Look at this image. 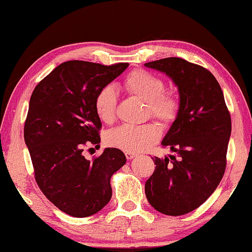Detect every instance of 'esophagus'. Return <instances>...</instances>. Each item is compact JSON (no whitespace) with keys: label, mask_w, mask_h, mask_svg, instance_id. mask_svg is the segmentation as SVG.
I'll return each mask as SVG.
<instances>
[{"label":"esophagus","mask_w":252,"mask_h":252,"mask_svg":"<svg viewBox=\"0 0 252 252\" xmlns=\"http://www.w3.org/2000/svg\"><path fill=\"white\" fill-rule=\"evenodd\" d=\"M135 153H133V152H126V159L127 160H131V159H133V158H135Z\"/></svg>","instance_id":"esophagus-1"}]
</instances>
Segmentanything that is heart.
Segmentation results:
<instances>
[{
  "instance_id": "heart-1",
  "label": "heart",
  "mask_w": 252,
  "mask_h": 252,
  "mask_svg": "<svg viewBox=\"0 0 252 252\" xmlns=\"http://www.w3.org/2000/svg\"><path fill=\"white\" fill-rule=\"evenodd\" d=\"M125 87L131 94L147 102L151 116L163 125L174 121L179 112L178 97L164 91V83L159 76L144 70H134L126 75ZM118 91L112 84H105L97 90L94 97L96 116L104 123H111L116 118ZM160 136L159 127L151 123L132 126H121L109 131L105 143L126 152H140L151 147Z\"/></svg>"
}]
</instances>
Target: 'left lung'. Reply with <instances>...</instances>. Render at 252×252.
I'll use <instances>...</instances> for the list:
<instances>
[{
  "label": "left lung",
  "instance_id": "8db88e82",
  "mask_svg": "<svg viewBox=\"0 0 252 252\" xmlns=\"http://www.w3.org/2000/svg\"><path fill=\"white\" fill-rule=\"evenodd\" d=\"M172 80L179 112L161 144L173 155L156 157L146 182L149 203L161 213L182 216L206 201L225 170L231 119L218 81L210 71L180 58L144 63Z\"/></svg>",
  "mask_w": 252,
  "mask_h": 252
}]
</instances>
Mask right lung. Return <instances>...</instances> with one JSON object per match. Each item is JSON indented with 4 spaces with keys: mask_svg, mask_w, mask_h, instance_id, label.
Instances as JSON below:
<instances>
[{
    "mask_svg": "<svg viewBox=\"0 0 252 252\" xmlns=\"http://www.w3.org/2000/svg\"><path fill=\"white\" fill-rule=\"evenodd\" d=\"M127 66L67 61L46 75L30 99L24 141L35 180L55 207L75 218L94 215L108 204L111 177L126 162L116 148L104 149L92 161L82 152L87 143L101 141L102 125L94 110L97 90Z\"/></svg>",
    "mask_w": 252,
    "mask_h": 252,
    "instance_id": "right-lung-1",
    "label": "right lung"
}]
</instances>
